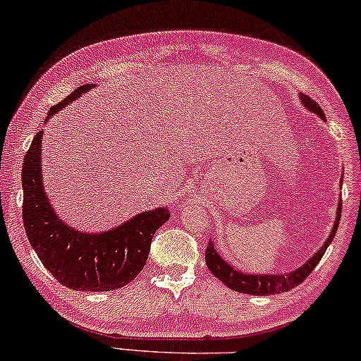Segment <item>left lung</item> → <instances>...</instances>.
Returning <instances> with one entry per match:
<instances>
[{"instance_id":"left-lung-1","label":"left lung","mask_w":361,"mask_h":361,"mask_svg":"<svg viewBox=\"0 0 361 361\" xmlns=\"http://www.w3.org/2000/svg\"><path fill=\"white\" fill-rule=\"evenodd\" d=\"M300 100L303 102V105L310 111L316 113V115L322 118V120H326L324 111H322L321 106L316 104L313 99H310V97L305 94H300ZM341 212H342V201H338L336 222L329 233V238L324 241V245H322L321 248L316 251L303 266L295 269V271L288 272V274H245V272H241V271H238V269H235L233 266H230L227 261L222 259V256H220L217 250H215L212 240L209 241L207 250H206V264L209 267V271H211L214 276L219 279V281H222L228 288L235 290V292L250 293V295H276V293L288 292V290L295 288L297 285L303 282L305 279L308 277L311 272H313V269L318 266L321 257L324 256L327 246H329L332 243V240H334L338 222H341Z\"/></svg>"}]
</instances>
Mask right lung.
<instances>
[{
  "instance_id": "1",
  "label": "right lung",
  "mask_w": 361,
  "mask_h": 361,
  "mask_svg": "<svg viewBox=\"0 0 361 361\" xmlns=\"http://www.w3.org/2000/svg\"><path fill=\"white\" fill-rule=\"evenodd\" d=\"M90 87L94 84L80 85L53 105L47 120ZM42 136L43 129L27 150L20 176L23 219L30 246L64 287L78 292H109L125 287L146 266L152 236L169 220L170 212L165 207L152 209L102 233H84L69 227L53 211L43 188Z\"/></svg>"
}]
</instances>
